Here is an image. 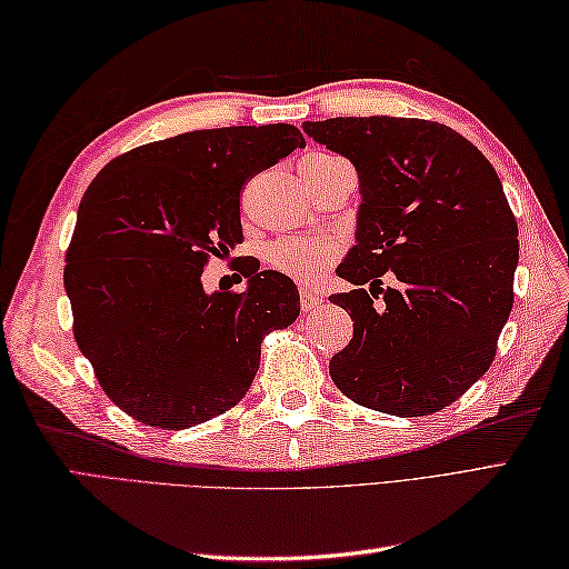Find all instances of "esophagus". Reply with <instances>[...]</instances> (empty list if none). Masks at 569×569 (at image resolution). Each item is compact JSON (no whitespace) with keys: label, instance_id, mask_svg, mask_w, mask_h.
<instances>
[{"label":"esophagus","instance_id":"1","mask_svg":"<svg viewBox=\"0 0 569 569\" xmlns=\"http://www.w3.org/2000/svg\"><path fill=\"white\" fill-rule=\"evenodd\" d=\"M322 303H325V296H322L320 291H316V288H310V286L300 288V306H303L306 312L316 310V308L322 306Z\"/></svg>","mask_w":569,"mask_h":569}]
</instances>
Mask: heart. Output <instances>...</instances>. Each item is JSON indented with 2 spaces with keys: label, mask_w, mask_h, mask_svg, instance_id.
Segmentation results:
<instances>
[{
  "label": "heart",
  "mask_w": 569,
  "mask_h": 569,
  "mask_svg": "<svg viewBox=\"0 0 569 569\" xmlns=\"http://www.w3.org/2000/svg\"><path fill=\"white\" fill-rule=\"evenodd\" d=\"M332 163H345V159L332 153H312L303 161V168L332 166ZM340 249H342L340 241L332 237L296 234V237H283L273 241L269 247V261L278 271L300 278V281H312V278L328 269V263L337 257V253H340Z\"/></svg>",
  "instance_id": "heart-1"
}]
</instances>
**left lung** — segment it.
Listing matches in <instances>:
<instances>
[{"mask_svg": "<svg viewBox=\"0 0 569 569\" xmlns=\"http://www.w3.org/2000/svg\"><path fill=\"white\" fill-rule=\"evenodd\" d=\"M303 131L355 163L361 192L357 244L337 269L355 288L330 296L355 337L330 377L365 408L438 413L485 377L511 316L518 224L501 180L475 143L428 119L335 117ZM386 270L401 289L380 288Z\"/></svg>", "mask_w": 569, "mask_h": 569, "instance_id": "8db88e82", "label": "left lung"}]
</instances>
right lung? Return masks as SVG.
Masks as SVG:
<instances>
[{
  "label": "right lung",
  "instance_id": "1",
  "mask_svg": "<svg viewBox=\"0 0 569 569\" xmlns=\"http://www.w3.org/2000/svg\"><path fill=\"white\" fill-rule=\"evenodd\" d=\"M293 124L200 129L107 163L78 208L63 283L72 335L102 391L151 428L183 430L237 406L261 342L293 325L300 296L278 271L204 293L212 257L241 244L249 178L303 149Z\"/></svg>",
  "mask_w": 569,
  "mask_h": 569
}]
</instances>
